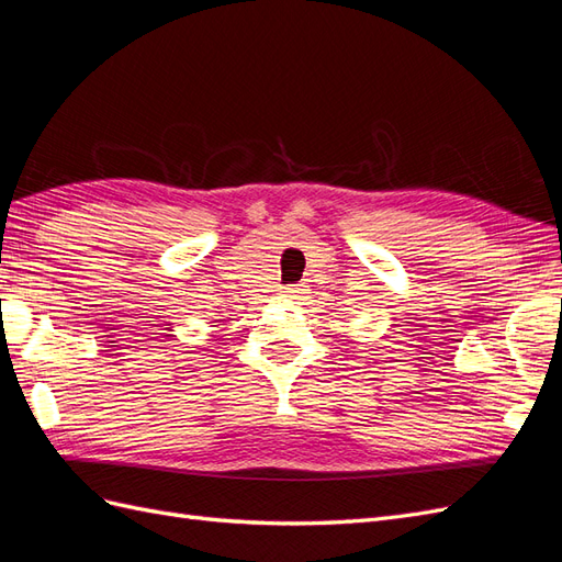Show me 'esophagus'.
I'll list each match as a JSON object with an SVG mask.
<instances>
[{
    "label": "esophagus",
    "instance_id": "esophagus-1",
    "mask_svg": "<svg viewBox=\"0 0 562 562\" xmlns=\"http://www.w3.org/2000/svg\"><path fill=\"white\" fill-rule=\"evenodd\" d=\"M283 297H288V300H297L300 297V288L297 285H288V288H283Z\"/></svg>",
    "mask_w": 562,
    "mask_h": 562
}]
</instances>
